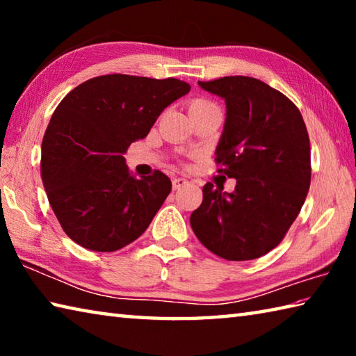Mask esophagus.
<instances>
[{"instance_id":"obj_1","label":"esophagus","mask_w":356,"mask_h":356,"mask_svg":"<svg viewBox=\"0 0 356 356\" xmlns=\"http://www.w3.org/2000/svg\"><path fill=\"white\" fill-rule=\"evenodd\" d=\"M190 182L186 179H184V177H176L172 180V190H180L182 188V186H186L188 185Z\"/></svg>"}]
</instances>
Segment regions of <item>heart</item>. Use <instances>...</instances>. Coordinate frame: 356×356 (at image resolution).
<instances>
[{
  "instance_id": "b5f03b06",
  "label": "heart",
  "mask_w": 356,
  "mask_h": 356,
  "mask_svg": "<svg viewBox=\"0 0 356 356\" xmlns=\"http://www.w3.org/2000/svg\"><path fill=\"white\" fill-rule=\"evenodd\" d=\"M204 106H215L213 104H210V102H207V100H202V99H200V100H195L191 104V106H190V110H193V108H204Z\"/></svg>"
}]
</instances>
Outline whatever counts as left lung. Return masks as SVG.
Here are the masks:
<instances>
[{"mask_svg":"<svg viewBox=\"0 0 356 356\" xmlns=\"http://www.w3.org/2000/svg\"><path fill=\"white\" fill-rule=\"evenodd\" d=\"M197 84L226 104L215 155L220 172L237 180L232 193L206 184L190 216L193 232L227 261L257 259L284 238L311 184L309 136L298 108L251 76Z\"/></svg>","mask_w":356,"mask_h":356,"instance_id":"1","label":"left lung"}]
</instances>
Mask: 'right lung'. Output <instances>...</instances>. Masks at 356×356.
<instances>
[{"instance_id": "right-lung-1", "label": "right lung", "mask_w": 356, "mask_h": 356, "mask_svg": "<svg viewBox=\"0 0 356 356\" xmlns=\"http://www.w3.org/2000/svg\"><path fill=\"white\" fill-rule=\"evenodd\" d=\"M190 84L166 78L102 75L61 100L42 141L40 172L64 232L83 248L118 251L141 236L171 191L161 171L136 179L124 152Z\"/></svg>"}]
</instances>
